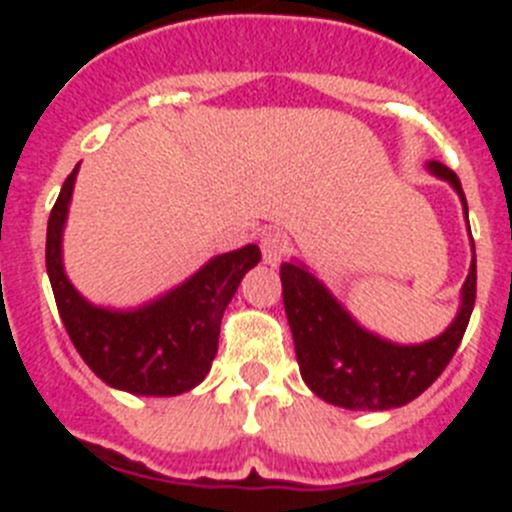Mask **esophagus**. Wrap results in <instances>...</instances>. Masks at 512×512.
<instances>
[{
    "label": "esophagus",
    "mask_w": 512,
    "mask_h": 512,
    "mask_svg": "<svg viewBox=\"0 0 512 512\" xmlns=\"http://www.w3.org/2000/svg\"><path fill=\"white\" fill-rule=\"evenodd\" d=\"M289 251L287 235L279 233V230H269V233L261 235V256H264V264L279 266L282 259Z\"/></svg>",
    "instance_id": "1"
}]
</instances>
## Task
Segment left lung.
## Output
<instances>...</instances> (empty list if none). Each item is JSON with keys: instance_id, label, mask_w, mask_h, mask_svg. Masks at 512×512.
Wrapping results in <instances>:
<instances>
[{"instance_id": "left-lung-1", "label": "left lung", "mask_w": 512, "mask_h": 512, "mask_svg": "<svg viewBox=\"0 0 512 512\" xmlns=\"http://www.w3.org/2000/svg\"><path fill=\"white\" fill-rule=\"evenodd\" d=\"M428 169L454 187L469 225L467 197L459 176L438 161H428ZM282 295L300 374L320 400L346 410L402 408L428 390L456 354L477 297V259L472 256L467 282L461 287L459 312L449 328L413 346L387 341L356 323L354 315L305 264H282Z\"/></svg>"}]
</instances>
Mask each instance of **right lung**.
I'll use <instances>...</instances> for the list:
<instances>
[{"label":"right lung","instance_id":"add662e5","mask_svg":"<svg viewBox=\"0 0 512 512\" xmlns=\"http://www.w3.org/2000/svg\"><path fill=\"white\" fill-rule=\"evenodd\" d=\"M79 164L63 182L48 217L45 269L58 315L87 366L115 390L146 397L189 392L210 372L220 320L246 271L261 261L259 246L220 253L166 295L130 310L92 305L63 269V228Z\"/></svg>","mask_w":512,"mask_h":512}]
</instances>
